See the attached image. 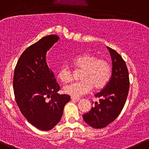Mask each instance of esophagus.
I'll list each match as a JSON object with an SVG mask.
<instances>
[{"instance_id": "34e87169", "label": "esophagus", "mask_w": 149, "mask_h": 149, "mask_svg": "<svg viewBox=\"0 0 149 149\" xmlns=\"http://www.w3.org/2000/svg\"><path fill=\"white\" fill-rule=\"evenodd\" d=\"M71 100H75V101H79L80 99L79 97H71Z\"/></svg>"}]
</instances>
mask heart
<instances>
[{
	"label": "heart",
	"mask_w": 149,
	"mask_h": 149,
	"mask_svg": "<svg viewBox=\"0 0 149 149\" xmlns=\"http://www.w3.org/2000/svg\"><path fill=\"white\" fill-rule=\"evenodd\" d=\"M73 66L77 70H83L79 82L66 85L63 88L66 94L72 97H80L87 94L92 90L101 89L109 82L112 75L111 65L107 60L98 58L91 54H85L75 58L72 61ZM72 70L66 65L62 66L58 70V79L67 83L72 79Z\"/></svg>",
	"instance_id": "1"
}]
</instances>
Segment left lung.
<instances>
[{
	"mask_svg": "<svg viewBox=\"0 0 149 149\" xmlns=\"http://www.w3.org/2000/svg\"><path fill=\"white\" fill-rule=\"evenodd\" d=\"M112 61V76L105 87L95 95L100 97L94 107L83 115L85 122L95 129L105 127L117 118L123 109L130 88L127 65L115 50L107 47Z\"/></svg>",
	"mask_w": 149,
	"mask_h": 149,
	"instance_id": "left-lung-1",
	"label": "left lung"
}]
</instances>
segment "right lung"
<instances>
[{
	"label": "right lung",
	"mask_w": 149,
	"mask_h": 149,
	"mask_svg": "<svg viewBox=\"0 0 149 149\" xmlns=\"http://www.w3.org/2000/svg\"><path fill=\"white\" fill-rule=\"evenodd\" d=\"M59 40L50 35L26 49L14 71L13 88L20 112L31 125L42 131L53 129L61 120L71 97L60 89L46 61L47 52Z\"/></svg>",
	"instance_id": "1"
}]
</instances>
